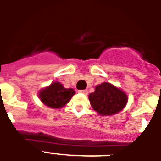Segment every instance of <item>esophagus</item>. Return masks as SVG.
I'll use <instances>...</instances> for the list:
<instances>
[{"label": "esophagus", "mask_w": 161, "mask_h": 161, "mask_svg": "<svg viewBox=\"0 0 161 161\" xmlns=\"http://www.w3.org/2000/svg\"><path fill=\"white\" fill-rule=\"evenodd\" d=\"M78 93H83V94H88V90L87 89H83V90H79Z\"/></svg>", "instance_id": "34e87169"}]
</instances>
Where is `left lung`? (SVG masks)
<instances>
[{
    "mask_svg": "<svg viewBox=\"0 0 161 161\" xmlns=\"http://www.w3.org/2000/svg\"><path fill=\"white\" fill-rule=\"evenodd\" d=\"M88 98L93 109L101 115L117 114L128 101L127 95L109 83L96 86L95 91L88 95Z\"/></svg>",
    "mask_w": 161,
    "mask_h": 161,
    "instance_id": "left-lung-1",
    "label": "left lung"
}]
</instances>
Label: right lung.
Masks as SVG:
<instances>
[{
  "mask_svg": "<svg viewBox=\"0 0 161 161\" xmlns=\"http://www.w3.org/2000/svg\"><path fill=\"white\" fill-rule=\"evenodd\" d=\"M75 94L72 88H65L60 83L55 82L40 91L39 98L45 105L53 108L63 107Z\"/></svg>",
  "mask_w": 161,
  "mask_h": 161,
  "instance_id": "1",
  "label": "right lung"
}]
</instances>
